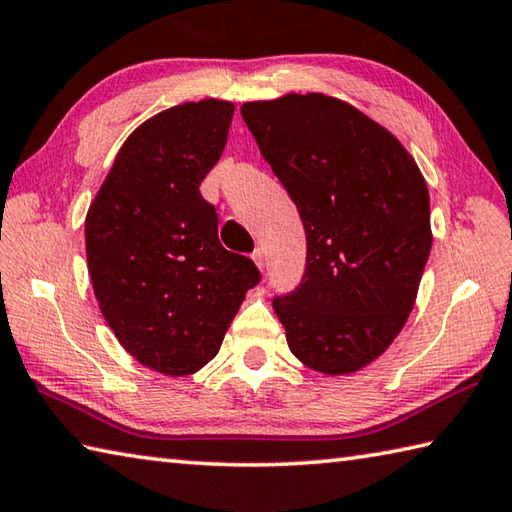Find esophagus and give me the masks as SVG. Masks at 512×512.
I'll return each mask as SVG.
<instances>
[{
    "mask_svg": "<svg viewBox=\"0 0 512 512\" xmlns=\"http://www.w3.org/2000/svg\"><path fill=\"white\" fill-rule=\"evenodd\" d=\"M253 262L257 264L259 271H264V268H266V255H264V250H262V248H255V253H253Z\"/></svg>",
    "mask_w": 512,
    "mask_h": 512,
    "instance_id": "esophagus-1",
    "label": "esophagus"
}]
</instances>
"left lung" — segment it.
Masks as SVG:
<instances>
[{
	"label": "left lung",
	"mask_w": 512,
	"mask_h": 512,
	"mask_svg": "<svg viewBox=\"0 0 512 512\" xmlns=\"http://www.w3.org/2000/svg\"><path fill=\"white\" fill-rule=\"evenodd\" d=\"M306 232L302 282L275 297L288 349L320 374L376 360L405 327L432 248L430 194L398 138L349 102L286 94L241 107Z\"/></svg>",
	"instance_id": "obj_1"
}]
</instances>
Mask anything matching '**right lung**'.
<instances>
[{
    "label": "right lung",
    "mask_w": 512,
    "mask_h": 512,
    "mask_svg": "<svg viewBox=\"0 0 512 512\" xmlns=\"http://www.w3.org/2000/svg\"><path fill=\"white\" fill-rule=\"evenodd\" d=\"M235 105L183 102L134 129L85 221L96 300L120 345L165 376L217 356L246 291L253 259L230 253L199 185L221 159Z\"/></svg>",
    "instance_id": "1"
}]
</instances>
